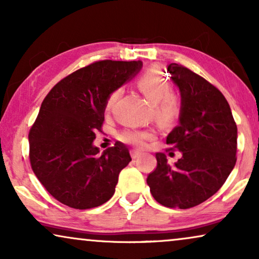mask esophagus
I'll return each instance as SVG.
<instances>
[{
	"label": "esophagus",
	"mask_w": 259,
	"mask_h": 259,
	"mask_svg": "<svg viewBox=\"0 0 259 259\" xmlns=\"http://www.w3.org/2000/svg\"><path fill=\"white\" fill-rule=\"evenodd\" d=\"M131 155H132L133 159H137L141 155V152L138 151V150H132V151H131Z\"/></svg>",
	"instance_id": "esophagus-1"
}]
</instances>
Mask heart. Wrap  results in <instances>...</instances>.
<instances>
[{
	"mask_svg": "<svg viewBox=\"0 0 259 259\" xmlns=\"http://www.w3.org/2000/svg\"><path fill=\"white\" fill-rule=\"evenodd\" d=\"M137 88L143 94V97L151 104L152 116L157 120L159 123L175 122L180 115V101L175 94L171 93L168 81L166 80L160 70L157 68H151L141 74L136 81ZM121 91L116 90L109 94L106 101V108L109 109L115 101L118 100ZM153 133L150 131H127L120 136V139L123 143L134 145V146H143L145 141L151 139Z\"/></svg>",
	"mask_w": 259,
	"mask_h": 259,
	"instance_id": "obj_1",
	"label": "heart"
}]
</instances>
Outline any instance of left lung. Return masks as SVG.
<instances>
[{
    "label": "left lung",
    "mask_w": 259,
    "mask_h": 259,
    "mask_svg": "<svg viewBox=\"0 0 259 259\" xmlns=\"http://www.w3.org/2000/svg\"><path fill=\"white\" fill-rule=\"evenodd\" d=\"M167 72L180 91L182 109L166 144L182 157L171 166L164 153L155 154L147 185L159 204L184 210L207 200L228 179L237 160V125L213 84L178 63L168 65Z\"/></svg>",
    "instance_id": "left-lung-1"
}]
</instances>
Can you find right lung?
I'll use <instances>...</instances> for the list:
<instances>
[{
  "mask_svg": "<svg viewBox=\"0 0 259 259\" xmlns=\"http://www.w3.org/2000/svg\"><path fill=\"white\" fill-rule=\"evenodd\" d=\"M141 61L102 60L59 81L42 101L29 131L31 168L45 189L67 206L87 210L112 198L119 173L128 165L122 143L99 154L93 145L101 131L109 94L136 75Z\"/></svg>",
  "mask_w": 259,
  "mask_h": 259,
  "instance_id": "obj_1",
  "label": "right lung"
}]
</instances>
